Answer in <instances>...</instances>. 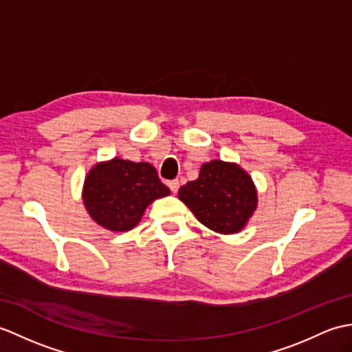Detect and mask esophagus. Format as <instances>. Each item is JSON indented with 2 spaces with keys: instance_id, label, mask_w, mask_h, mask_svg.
<instances>
[{
  "instance_id": "1",
  "label": "esophagus",
  "mask_w": 352,
  "mask_h": 352,
  "mask_svg": "<svg viewBox=\"0 0 352 352\" xmlns=\"http://www.w3.org/2000/svg\"><path fill=\"white\" fill-rule=\"evenodd\" d=\"M168 187L170 189V192H173V193H177L178 187H179V182H178V179H173V182H169V183H168Z\"/></svg>"
}]
</instances>
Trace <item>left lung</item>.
Segmentation results:
<instances>
[{"label":"left lung","instance_id":"left-lung-1","mask_svg":"<svg viewBox=\"0 0 352 352\" xmlns=\"http://www.w3.org/2000/svg\"><path fill=\"white\" fill-rule=\"evenodd\" d=\"M183 201L208 230L231 235L243 231L258 207V192L252 177L234 162L202 163L199 175L179 187Z\"/></svg>","mask_w":352,"mask_h":352}]
</instances>
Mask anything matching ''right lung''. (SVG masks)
<instances>
[{
	"instance_id": "add662e5",
	"label": "right lung",
	"mask_w": 352,
	"mask_h": 352,
	"mask_svg": "<svg viewBox=\"0 0 352 352\" xmlns=\"http://www.w3.org/2000/svg\"><path fill=\"white\" fill-rule=\"evenodd\" d=\"M169 193L150 163L113 157L88 170L82 201L97 225L111 232H126L141 222L151 202Z\"/></svg>"
}]
</instances>
